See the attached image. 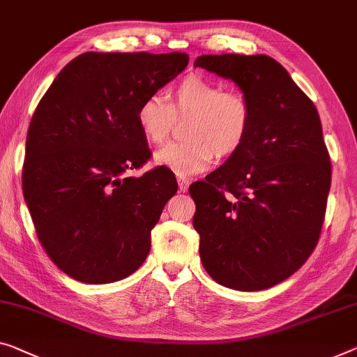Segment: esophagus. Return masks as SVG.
<instances>
[{
  "label": "esophagus",
  "mask_w": 357,
  "mask_h": 357,
  "mask_svg": "<svg viewBox=\"0 0 357 357\" xmlns=\"http://www.w3.org/2000/svg\"><path fill=\"white\" fill-rule=\"evenodd\" d=\"M178 188H179L181 192H185V190H188V188H189V179L184 178V176H179V174H178Z\"/></svg>",
  "instance_id": "1"
}]
</instances>
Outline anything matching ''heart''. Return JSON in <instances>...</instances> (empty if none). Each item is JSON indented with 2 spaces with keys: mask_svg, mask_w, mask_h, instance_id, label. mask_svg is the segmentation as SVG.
I'll return each instance as SVG.
<instances>
[{
  "mask_svg": "<svg viewBox=\"0 0 357 357\" xmlns=\"http://www.w3.org/2000/svg\"><path fill=\"white\" fill-rule=\"evenodd\" d=\"M176 116H190L188 139L162 147L155 162L179 176L200 173L215 162L216 153H236L252 130L253 107L247 94L226 91L225 84L202 75H189L174 86L172 102L162 94H149L136 109V123L151 144H163Z\"/></svg>",
  "mask_w": 357,
  "mask_h": 357,
  "instance_id": "obj_1",
  "label": "heart"
}]
</instances>
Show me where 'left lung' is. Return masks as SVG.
I'll return each instance as SVG.
<instances>
[{
	"mask_svg": "<svg viewBox=\"0 0 357 357\" xmlns=\"http://www.w3.org/2000/svg\"><path fill=\"white\" fill-rule=\"evenodd\" d=\"M194 66L232 79L253 107L243 146L189 188L202 264L229 289H271L305 264L321 236L332 179L321 119L273 57L205 54Z\"/></svg>",
	"mask_w": 357,
	"mask_h": 357,
	"instance_id": "obj_1",
	"label": "left lung"
}]
</instances>
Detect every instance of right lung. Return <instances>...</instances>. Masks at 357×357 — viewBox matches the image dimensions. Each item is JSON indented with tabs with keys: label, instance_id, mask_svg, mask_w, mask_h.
Instances as JSON below:
<instances>
[{
	"label": "right lung",
	"instance_id": "1",
	"mask_svg": "<svg viewBox=\"0 0 357 357\" xmlns=\"http://www.w3.org/2000/svg\"><path fill=\"white\" fill-rule=\"evenodd\" d=\"M184 52H84L54 78L26 132L22 190L47 257L84 284L135 273L176 194L172 169L136 178L149 158L136 109L188 67Z\"/></svg>",
	"mask_w": 357,
	"mask_h": 357
}]
</instances>
